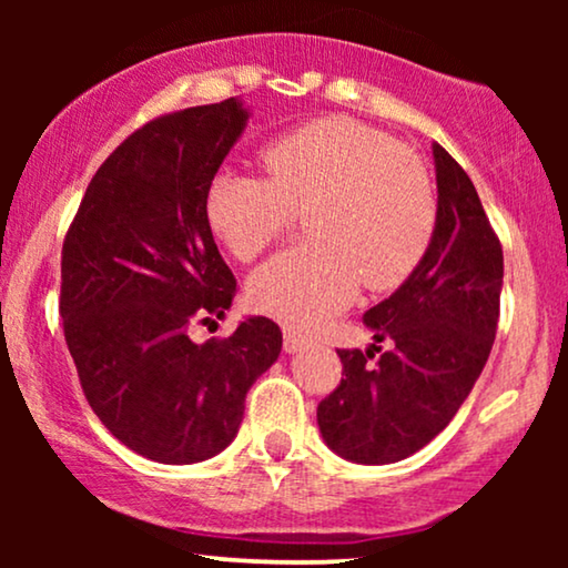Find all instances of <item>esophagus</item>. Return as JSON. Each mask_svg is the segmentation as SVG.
<instances>
[{"label": "esophagus", "instance_id": "34e87169", "mask_svg": "<svg viewBox=\"0 0 568 568\" xmlns=\"http://www.w3.org/2000/svg\"><path fill=\"white\" fill-rule=\"evenodd\" d=\"M305 346H307V338H302V336H297V333H292V331L284 333V352L286 354H297Z\"/></svg>", "mask_w": 568, "mask_h": 568}]
</instances>
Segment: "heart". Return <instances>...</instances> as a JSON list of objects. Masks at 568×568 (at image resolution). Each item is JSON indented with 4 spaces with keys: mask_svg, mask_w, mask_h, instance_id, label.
<instances>
[{
    "mask_svg": "<svg viewBox=\"0 0 568 568\" xmlns=\"http://www.w3.org/2000/svg\"><path fill=\"white\" fill-rule=\"evenodd\" d=\"M261 158L268 181L224 170L204 199L209 227L237 261L258 258L292 212H307L313 243L274 255L247 282L258 313L313 331L352 305L362 282L393 290L429 251L432 178L390 136L352 119H321L274 139Z\"/></svg>",
    "mask_w": 568,
    "mask_h": 568,
    "instance_id": "heart-1",
    "label": "heart"
}]
</instances>
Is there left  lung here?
Listing matches in <instances>:
<instances>
[{"label": "left lung", "mask_w": 568, "mask_h": 568, "mask_svg": "<svg viewBox=\"0 0 568 568\" xmlns=\"http://www.w3.org/2000/svg\"><path fill=\"white\" fill-rule=\"evenodd\" d=\"M437 227L429 251L390 297L364 313L367 354L338 348L344 377L317 406L333 453L362 465L406 460L453 422L491 354L504 255L468 173L432 144ZM379 339L394 348L369 365Z\"/></svg>", "instance_id": "left-lung-1"}]
</instances>
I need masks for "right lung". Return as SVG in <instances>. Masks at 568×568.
Listing matches in <instances>:
<instances>
[{
	"label": "right lung",
	"instance_id": "right-lung-1",
	"mask_svg": "<svg viewBox=\"0 0 568 568\" xmlns=\"http://www.w3.org/2000/svg\"><path fill=\"white\" fill-rule=\"evenodd\" d=\"M247 119L230 98L144 123L100 165L61 251L59 313L84 398L121 445L154 463L220 455L251 385L282 352L268 317L206 344L189 336L235 297L204 199Z\"/></svg>",
	"mask_w": 568,
	"mask_h": 568
}]
</instances>
